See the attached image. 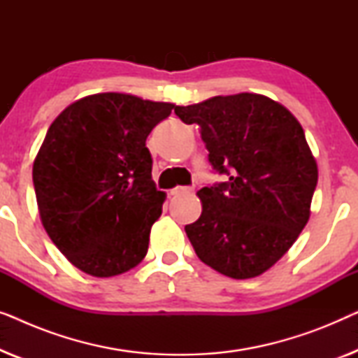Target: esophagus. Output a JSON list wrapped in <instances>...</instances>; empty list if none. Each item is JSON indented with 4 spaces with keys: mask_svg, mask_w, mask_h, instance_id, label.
Returning a JSON list of instances; mask_svg holds the SVG:
<instances>
[{
    "mask_svg": "<svg viewBox=\"0 0 358 358\" xmlns=\"http://www.w3.org/2000/svg\"><path fill=\"white\" fill-rule=\"evenodd\" d=\"M194 190V187H185V185H179V187H174V189H171V195H179V194H189V192H192Z\"/></svg>",
    "mask_w": 358,
    "mask_h": 358,
    "instance_id": "1",
    "label": "esophagus"
}]
</instances>
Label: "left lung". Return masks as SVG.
<instances>
[{"label": "left lung", "mask_w": 358, "mask_h": 358, "mask_svg": "<svg viewBox=\"0 0 358 358\" xmlns=\"http://www.w3.org/2000/svg\"><path fill=\"white\" fill-rule=\"evenodd\" d=\"M174 112L200 127L210 164L228 178L197 192L202 215L185 224L195 254L227 277L261 275L310 218L317 166L300 122L251 92L176 106Z\"/></svg>", "instance_id": "8db88e82"}]
</instances>
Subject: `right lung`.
<instances>
[{"instance_id": "1", "label": "right lung", "mask_w": 358, "mask_h": 358, "mask_svg": "<svg viewBox=\"0 0 358 358\" xmlns=\"http://www.w3.org/2000/svg\"><path fill=\"white\" fill-rule=\"evenodd\" d=\"M174 104L102 92L68 106L53 120L34 161L42 224L80 271L112 277L148 252L166 194L151 179L150 131Z\"/></svg>"}]
</instances>
